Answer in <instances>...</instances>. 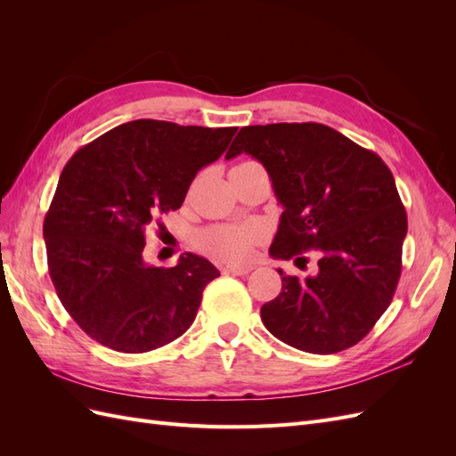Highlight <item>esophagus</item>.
Returning <instances> with one entry per match:
<instances>
[{
    "label": "esophagus",
    "instance_id": "1",
    "mask_svg": "<svg viewBox=\"0 0 456 456\" xmlns=\"http://www.w3.org/2000/svg\"><path fill=\"white\" fill-rule=\"evenodd\" d=\"M251 270H253V266H249V265H226L223 268V272L230 273V275H245V273H249Z\"/></svg>",
    "mask_w": 456,
    "mask_h": 456
}]
</instances>
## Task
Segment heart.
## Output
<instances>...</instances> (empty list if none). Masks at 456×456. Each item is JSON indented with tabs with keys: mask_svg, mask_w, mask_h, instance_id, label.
I'll list each match as a JSON object with an SVG mask.
<instances>
[{
	"mask_svg": "<svg viewBox=\"0 0 456 456\" xmlns=\"http://www.w3.org/2000/svg\"><path fill=\"white\" fill-rule=\"evenodd\" d=\"M262 230L255 224L213 226L200 233V247L216 258L243 260L251 255L253 245L260 240Z\"/></svg>",
	"mask_w": 456,
	"mask_h": 456,
	"instance_id": "obj_1",
	"label": "heart"
}]
</instances>
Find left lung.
I'll return each instance as SVG.
<instances>
[{
	"label": "left lung",
	"mask_w": 456,
	"mask_h": 456,
	"mask_svg": "<svg viewBox=\"0 0 456 456\" xmlns=\"http://www.w3.org/2000/svg\"><path fill=\"white\" fill-rule=\"evenodd\" d=\"M243 151L265 165L283 207L270 255L297 266L310 249L320 256L308 278L278 270L281 293L260 308L262 323L302 352L354 346L390 306L402 275L407 213L392 171L322 123L241 127L226 158Z\"/></svg>",
	"instance_id": "1"
}]
</instances>
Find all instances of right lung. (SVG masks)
<instances>
[{"label": "right lung", "instance_id": "add662e5", "mask_svg": "<svg viewBox=\"0 0 456 456\" xmlns=\"http://www.w3.org/2000/svg\"><path fill=\"white\" fill-rule=\"evenodd\" d=\"M236 131L134 119L64 165L44 223L49 275L66 312L102 346L144 354L194 323L220 272L194 253L173 268L146 265V230L181 209L198 171Z\"/></svg>", "mask_w": 456, "mask_h": 456}]
</instances>
